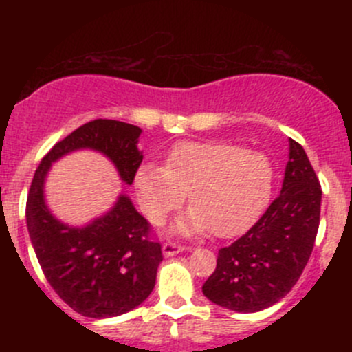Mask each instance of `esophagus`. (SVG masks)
I'll return each mask as SVG.
<instances>
[{
	"instance_id": "esophagus-1",
	"label": "esophagus",
	"mask_w": 352,
	"mask_h": 352,
	"mask_svg": "<svg viewBox=\"0 0 352 352\" xmlns=\"http://www.w3.org/2000/svg\"><path fill=\"white\" fill-rule=\"evenodd\" d=\"M162 250H163V255H165V257H173V255H177V254H180V252L186 250V247H184L182 243H177V242H165L163 243Z\"/></svg>"
}]
</instances>
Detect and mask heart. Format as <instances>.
Returning a JSON list of instances; mask_svg holds the SVG:
<instances>
[{"label": "heart", "instance_id": "1", "mask_svg": "<svg viewBox=\"0 0 352 352\" xmlns=\"http://www.w3.org/2000/svg\"><path fill=\"white\" fill-rule=\"evenodd\" d=\"M274 182L271 160L258 151L223 141H184L166 156V166L138 168V197L148 218L160 225L189 194L192 211L177 225L180 233L209 230L233 236L267 206Z\"/></svg>", "mask_w": 352, "mask_h": 352}]
</instances>
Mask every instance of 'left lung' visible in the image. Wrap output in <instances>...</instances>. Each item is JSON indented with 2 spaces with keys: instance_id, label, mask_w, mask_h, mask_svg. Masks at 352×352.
Instances as JSON below:
<instances>
[{
  "instance_id": "left-lung-1",
  "label": "left lung",
  "mask_w": 352,
  "mask_h": 352,
  "mask_svg": "<svg viewBox=\"0 0 352 352\" xmlns=\"http://www.w3.org/2000/svg\"><path fill=\"white\" fill-rule=\"evenodd\" d=\"M322 189L303 146L289 140L281 194L236 242L219 248L202 286L212 303L240 314L272 307L296 285L314 250Z\"/></svg>"
}]
</instances>
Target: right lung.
<instances>
[{
  "label": "right lung",
  "mask_w": 352,
  "mask_h": 352,
  "mask_svg": "<svg viewBox=\"0 0 352 352\" xmlns=\"http://www.w3.org/2000/svg\"><path fill=\"white\" fill-rule=\"evenodd\" d=\"M141 129L120 120L83 124L56 143L35 170L27 197V228L45 279L66 305L83 317H117L140 307L153 291L162 245L150 236V223L127 196L85 226L59 221L45 204L44 182L61 156L94 150L116 165L122 182H134L143 153Z\"/></svg>",
  "instance_id": "obj_1"
}]
</instances>
